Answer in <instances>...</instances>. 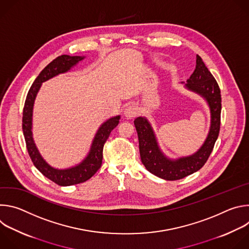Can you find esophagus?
<instances>
[{
    "label": "esophagus",
    "mask_w": 249,
    "mask_h": 249,
    "mask_svg": "<svg viewBox=\"0 0 249 249\" xmlns=\"http://www.w3.org/2000/svg\"><path fill=\"white\" fill-rule=\"evenodd\" d=\"M139 108H138V106H136V105H130V106H128V107L125 109V111H124V114H125V116L127 117V118H134V117H136L138 114H139Z\"/></svg>",
    "instance_id": "esophagus-1"
}]
</instances>
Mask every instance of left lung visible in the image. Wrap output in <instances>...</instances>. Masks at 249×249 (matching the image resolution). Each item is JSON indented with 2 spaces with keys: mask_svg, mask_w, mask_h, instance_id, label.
Wrapping results in <instances>:
<instances>
[{
  "mask_svg": "<svg viewBox=\"0 0 249 249\" xmlns=\"http://www.w3.org/2000/svg\"><path fill=\"white\" fill-rule=\"evenodd\" d=\"M186 87L203 95L211 108V128L201 149L193 156L177 160H167L160 151L154 132L149 122L143 117L134 121L138 138L141 160L153 174L165 180H178L199 170L208 160L218 139L221 127L222 97L220 87L211 74L202 58L197 55L196 68L188 79Z\"/></svg>",
  "mask_w": 249,
  "mask_h": 249,
  "instance_id": "8db88e82",
  "label": "left lung"
}]
</instances>
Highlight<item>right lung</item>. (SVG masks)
I'll return each mask as SVG.
<instances>
[{
    "instance_id": "right-lung-1",
    "label": "right lung",
    "mask_w": 249,
    "mask_h": 249,
    "mask_svg": "<svg viewBox=\"0 0 249 249\" xmlns=\"http://www.w3.org/2000/svg\"><path fill=\"white\" fill-rule=\"evenodd\" d=\"M82 59H84V57L61 55L54 59L51 63H49L41 71V73L38 75L36 79H35L32 86L30 87L23 106L22 132L28 155L35 167H36L44 176H46L48 179H50L51 181L60 186H69L85 182L89 180L92 175L95 174V172L100 168L102 163V153L105 142L108 139L111 131L118 125L120 119V116H116L110 118L109 120L104 122L101 125L93 140V143L89 156L78 166L64 170L56 169L47 164L39 155L36 147H35L31 134L32 107L35 96H36V93L39 90L40 86L43 82L53 78L58 74L67 72V71L71 69V67L76 65Z\"/></svg>"
}]
</instances>
